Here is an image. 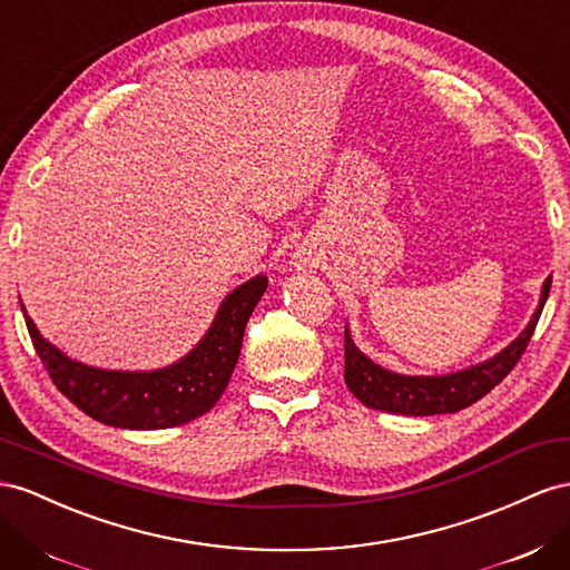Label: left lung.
<instances>
[{
    "instance_id": "1",
    "label": "left lung",
    "mask_w": 570,
    "mask_h": 570,
    "mask_svg": "<svg viewBox=\"0 0 570 570\" xmlns=\"http://www.w3.org/2000/svg\"><path fill=\"white\" fill-rule=\"evenodd\" d=\"M551 278L544 281L540 304L515 341L503 347L499 355L491 360L463 368V372L443 374V376H405L383 368L381 364L368 360L360 347L352 343L350 328H345V383L360 403L372 410L393 412V414H412V417H424V414H443L470 407L476 400L484 397L491 389L511 374V368L525 352L530 337L534 333L537 321L544 309L549 297Z\"/></svg>"
}]
</instances>
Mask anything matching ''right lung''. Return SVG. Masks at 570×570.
<instances>
[{
	"label": "right lung",
	"instance_id": "1",
	"mask_svg": "<svg viewBox=\"0 0 570 570\" xmlns=\"http://www.w3.org/2000/svg\"><path fill=\"white\" fill-rule=\"evenodd\" d=\"M266 287V275H256L229 292L189 355L156 372H112L76 362L45 341L23 304L21 309L30 341L55 386L88 417L141 432L187 424L218 403L239 360L244 328Z\"/></svg>",
	"mask_w": 570,
	"mask_h": 570
}]
</instances>
